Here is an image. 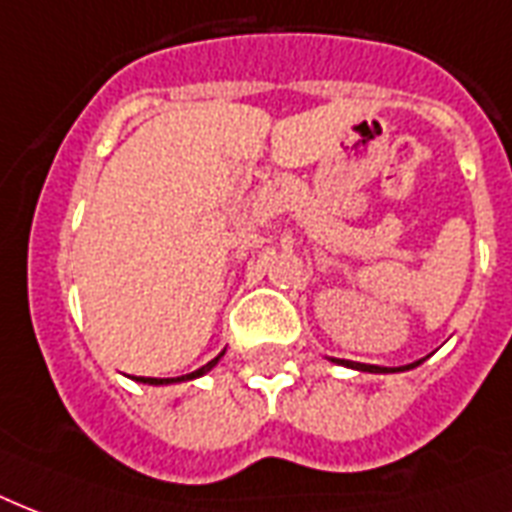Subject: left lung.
<instances>
[{
	"instance_id": "1",
	"label": "left lung",
	"mask_w": 512,
	"mask_h": 512,
	"mask_svg": "<svg viewBox=\"0 0 512 512\" xmlns=\"http://www.w3.org/2000/svg\"><path fill=\"white\" fill-rule=\"evenodd\" d=\"M331 363H339V366H347V368H355V371H366V374H398V371H408V368H417L422 360L417 363H408V366H400V368H387V366H371V363H355V360H339V358H328Z\"/></svg>"
}]
</instances>
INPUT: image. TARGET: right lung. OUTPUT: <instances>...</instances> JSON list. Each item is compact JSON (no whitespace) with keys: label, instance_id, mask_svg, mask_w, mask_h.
I'll list each match as a JSON object with an SVG mask.
<instances>
[{"label":"right lung","instance_id":"obj_1","mask_svg":"<svg viewBox=\"0 0 512 512\" xmlns=\"http://www.w3.org/2000/svg\"><path fill=\"white\" fill-rule=\"evenodd\" d=\"M227 352V350H224ZM224 352H219L216 358L211 360V363H205L202 368H197V371H192V374H184V376H173V379H157V376H136V382L141 384H154V387H160V384H178V382H192V379H200V376H205L208 371H211L216 363H219L221 358H224Z\"/></svg>","mask_w":512,"mask_h":512}]
</instances>
